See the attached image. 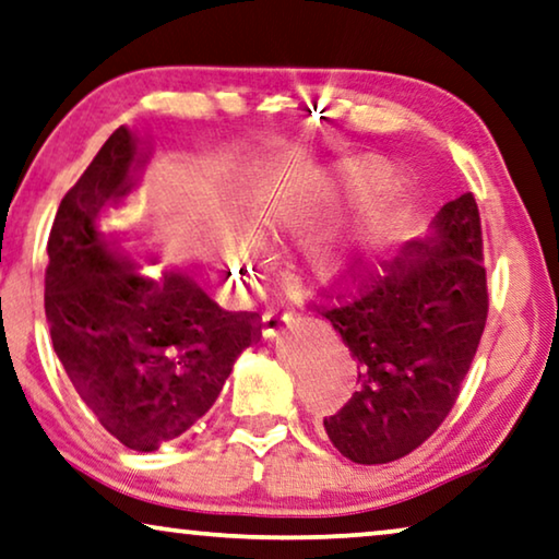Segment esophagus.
<instances>
[{"label": "esophagus", "instance_id": "esophagus-1", "mask_svg": "<svg viewBox=\"0 0 559 559\" xmlns=\"http://www.w3.org/2000/svg\"><path fill=\"white\" fill-rule=\"evenodd\" d=\"M295 320L293 312L282 310H266L262 314V337H274L282 330V325H289Z\"/></svg>", "mask_w": 559, "mask_h": 559}]
</instances>
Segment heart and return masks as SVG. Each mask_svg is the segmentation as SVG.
<instances>
[{
	"mask_svg": "<svg viewBox=\"0 0 559 559\" xmlns=\"http://www.w3.org/2000/svg\"><path fill=\"white\" fill-rule=\"evenodd\" d=\"M388 176L383 164H366L330 179L282 181L264 191L249 216V231H237L226 247V264L234 280H249L262 266L264 245H289L310 239L333 222L347 201ZM406 206L399 193L380 189L362 199L353 222L333 237L312 241L305 249V272L318 282H337L376 249L385 247L406 224Z\"/></svg>",
	"mask_w": 559,
	"mask_h": 559,
	"instance_id": "1",
	"label": "heart"
}]
</instances>
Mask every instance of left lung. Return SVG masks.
<instances>
[{
    "instance_id": "obj_1",
    "label": "left lung",
    "mask_w": 559,
    "mask_h": 559,
    "mask_svg": "<svg viewBox=\"0 0 559 559\" xmlns=\"http://www.w3.org/2000/svg\"><path fill=\"white\" fill-rule=\"evenodd\" d=\"M314 310L333 322L358 366V388L325 431L355 464L408 456L459 399L487 325L489 293L474 193L443 204L433 234L380 270L335 287Z\"/></svg>"
}]
</instances>
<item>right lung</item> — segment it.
Masks as SVG:
<instances>
[{"mask_svg":"<svg viewBox=\"0 0 559 559\" xmlns=\"http://www.w3.org/2000/svg\"><path fill=\"white\" fill-rule=\"evenodd\" d=\"M120 126L64 193L47 241L45 314L64 373L93 416L133 451H156L214 406L257 312H226L191 274H139L95 222L135 186L145 156Z\"/></svg>","mask_w":559,"mask_h":559,"instance_id":"1","label":"right lung"}]
</instances>
